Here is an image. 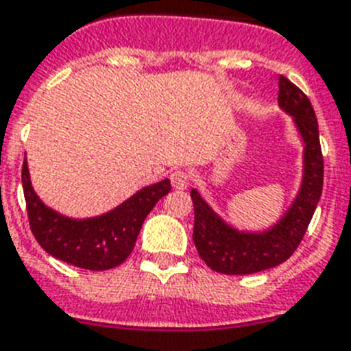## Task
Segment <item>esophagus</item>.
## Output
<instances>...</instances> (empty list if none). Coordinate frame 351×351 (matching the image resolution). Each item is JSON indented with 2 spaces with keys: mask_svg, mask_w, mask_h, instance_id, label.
I'll list each match as a JSON object with an SVG mask.
<instances>
[{
  "mask_svg": "<svg viewBox=\"0 0 351 351\" xmlns=\"http://www.w3.org/2000/svg\"><path fill=\"white\" fill-rule=\"evenodd\" d=\"M171 184H173V187L178 191L185 189V187L189 185V175L182 169L173 171V173H171Z\"/></svg>",
  "mask_w": 351,
  "mask_h": 351,
  "instance_id": "obj_1",
  "label": "esophagus"
}]
</instances>
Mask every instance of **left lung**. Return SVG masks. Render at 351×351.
I'll return each instance as SVG.
<instances>
[{
	"label": "left lung",
	"mask_w": 351,
	"mask_h": 351,
	"mask_svg": "<svg viewBox=\"0 0 351 351\" xmlns=\"http://www.w3.org/2000/svg\"><path fill=\"white\" fill-rule=\"evenodd\" d=\"M278 102L287 113L294 115L304 141L303 185L283 220L267 232H240L223 223L202 200V196L195 189L191 191L195 207L193 241L205 265L220 274H254L287 261L303 240L323 193L324 162L312 102L294 82L283 75H279Z\"/></svg>",
	"instance_id": "1"
}]
</instances>
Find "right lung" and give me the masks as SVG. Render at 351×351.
Masks as SVG:
<instances>
[{
  "instance_id": "add662e5",
  "label": "right lung",
  "mask_w": 351,
  "mask_h": 351,
  "mask_svg": "<svg viewBox=\"0 0 351 351\" xmlns=\"http://www.w3.org/2000/svg\"><path fill=\"white\" fill-rule=\"evenodd\" d=\"M21 180L28 223L37 243L53 258L88 270L115 269L124 263L135 247L146 216L171 191V182L166 178L141 189L106 215L72 220L48 209L37 198L30 185L27 160L23 162Z\"/></svg>"
}]
</instances>
